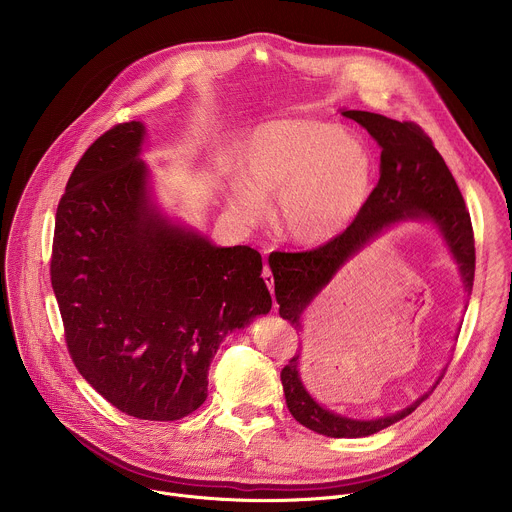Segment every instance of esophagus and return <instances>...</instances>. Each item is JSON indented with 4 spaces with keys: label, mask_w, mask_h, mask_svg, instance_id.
<instances>
[{
    "label": "esophagus",
    "mask_w": 512,
    "mask_h": 512,
    "mask_svg": "<svg viewBox=\"0 0 512 512\" xmlns=\"http://www.w3.org/2000/svg\"><path fill=\"white\" fill-rule=\"evenodd\" d=\"M263 281L267 283V287H269V291L273 294V273H271V269H269V265H265L263 267Z\"/></svg>",
    "instance_id": "34e87169"
}]
</instances>
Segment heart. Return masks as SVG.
Returning <instances> with one entry per match:
<instances>
[{
	"mask_svg": "<svg viewBox=\"0 0 512 512\" xmlns=\"http://www.w3.org/2000/svg\"><path fill=\"white\" fill-rule=\"evenodd\" d=\"M241 178L227 208L245 227H259L277 200L283 235L298 247L342 237L373 194V160L340 127L314 119H281L257 127L239 154Z\"/></svg>",
	"mask_w": 512,
	"mask_h": 512,
	"instance_id": "1",
	"label": "heart"
}]
</instances>
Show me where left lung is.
<instances>
[{"instance_id": "1", "label": "left lung", "mask_w": 512, "mask_h": 512, "mask_svg": "<svg viewBox=\"0 0 512 512\" xmlns=\"http://www.w3.org/2000/svg\"><path fill=\"white\" fill-rule=\"evenodd\" d=\"M340 113L367 129L379 143V184L356 223L336 241L316 251L269 255L279 316L302 332L306 312L342 267L403 223H427L435 229L458 267L464 294L470 298L476 261L470 214L450 168L431 139L411 121L401 123L379 113L352 109H340ZM300 367L302 352L281 371L287 409L304 427L328 437H367L397 423L429 397L446 373L442 369L431 389L405 409L375 419H356L318 403L304 385Z\"/></svg>"}]
</instances>
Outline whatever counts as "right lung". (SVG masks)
<instances>
[{"mask_svg": "<svg viewBox=\"0 0 512 512\" xmlns=\"http://www.w3.org/2000/svg\"><path fill=\"white\" fill-rule=\"evenodd\" d=\"M141 121L103 133L56 210L50 279L68 352L119 411L176 421L208 397L229 332L269 314L261 255L216 247L156 200Z\"/></svg>", "mask_w": 512, "mask_h": 512, "instance_id": "1", "label": "right lung"}]
</instances>
